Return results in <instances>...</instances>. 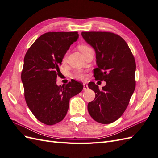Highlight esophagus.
Instances as JSON below:
<instances>
[{
    "label": "esophagus",
    "mask_w": 158,
    "mask_h": 158,
    "mask_svg": "<svg viewBox=\"0 0 158 158\" xmlns=\"http://www.w3.org/2000/svg\"><path fill=\"white\" fill-rule=\"evenodd\" d=\"M84 90H87L88 89V85L86 84H84Z\"/></svg>",
    "instance_id": "obj_1"
}]
</instances>
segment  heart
<instances>
[{
  "label": "heart",
  "mask_w": 158,
  "mask_h": 158,
  "mask_svg": "<svg viewBox=\"0 0 158 158\" xmlns=\"http://www.w3.org/2000/svg\"><path fill=\"white\" fill-rule=\"evenodd\" d=\"M78 48L80 50V51L82 52V54H84L85 51L89 49V47L88 45H79L78 47ZM66 57H67V53H66L64 56V58H63L64 61L66 60ZM74 76L76 78L82 79V80H84L85 78H86V76H85V74L84 73H82V72H80V71L76 72V73H74Z\"/></svg>",
  "instance_id": "1"
}]
</instances>
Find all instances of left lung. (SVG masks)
Masks as SVG:
<instances>
[{
  "mask_svg": "<svg viewBox=\"0 0 158 158\" xmlns=\"http://www.w3.org/2000/svg\"><path fill=\"white\" fill-rule=\"evenodd\" d=\"M82 36L96 53L95 79L106 82L102 91L89 83L95 97L88 104V112L99 123H113L125 112L135 89V57L126 41L114 33L83 31Z\"/></svg>",
  "mask_w": 158,
  "mask_h": 158,
  "instance_id": "obj_1",
  "label": "left lung"
}]
</instances>
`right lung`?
Returning a JSON list of instances; mask_svg holds the SVG:
<instances>
[{"instance_id": "right-lung-1", "label": "right lung", "mask_w": 158, "mask_h": 158, "mask_svg": "<svg viewBox=\"0 0 158 158\" xmlns=\"http://www.w3.org/2000/svg\"><path fill=\"white\" fill-rule=\"evenodd\" d=\"M77 31L47 32L28 49L24 56L21 78L28 107L36 118L47 125L60 122L67 113L70 99L83 89L71 80L56 85L59 66L70 45L78 38Z\"/></svg>"}]
</instances>
